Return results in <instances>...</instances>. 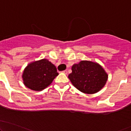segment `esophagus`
<instances>
[{"label": "esophagus", "mask_w": 131, "mask_h": 131, "mask_svg": "<svg viewBox=\"0 0 131 131\" xmlns=\"http://www.w3.org/2000/svg\"><path fill=\"white\" fill-rule=\"evenodd\" d=\"M63 73H65V74H67V70H64V71H63Z\"/></svg>", "instance_id": "34e87169"}]
</instances>
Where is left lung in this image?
I'll use <instances>...</instances> for the list:
<instances>
[{
    "label": "left lung",
    "instance_id": "left-lung-1",
    "mask_svg": "<svg viewBox=\"0 0 131 131\" xmlns=\"http://www.w3.org/2000/svg\"><path fill=\"white\" fill-rule=\"evenodd\" d=\"M72 70L68 78L74 86L84 93L98 92L108 79V75L100 64L89 61H81L79 64H74Z\"/></svg>",
    "mask_w": 131,
    "mask_h": 131
}]
</instances>
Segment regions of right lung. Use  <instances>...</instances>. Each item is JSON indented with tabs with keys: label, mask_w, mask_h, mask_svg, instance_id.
Instances as JSON below:
<instances>
[{
	"label": "right lung",
	"mask_w": 131,
	"mask_h": 131,
	"mask_svg": "<svg viewBox=\"0 0 131 131\" xmlns=\"http://www.w3.org/2000/svg\"><path fill=\"white\" fill-rule=\"evenodd\" d=\"M58 75L57 69L47 59L33 62L25 68L23 72V83L34 91H42L47 88Z\"/></svg>",
	"instance_id": "obj_1"
}]
</instances>
